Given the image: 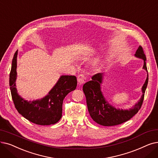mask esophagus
I'll return each instance as SVG.
<instances>
[{"instance_id":"obj_1","label":"esophagus","mask_w":158,"mask_h":158,"mask_svg":"<svg viewBox=\"0 0 158 158\" xmlns=\"http://www.w3.org/2000/svg\"><path fill=\"white\" fill-rule=\"evenodd\" d=\"M77 82L79 85H83L86 82V78L85 77L84 75L80 74L77 77Z\"/></svg>"}]
</instances>
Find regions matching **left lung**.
Here are the masks:
<instances>
[{
  "label": "left lung",
  "mask_w": 158,
  "mask_h": 158,
  "mask_svg": "<svg viewBox=\"0 0 158 158\" xmlns=\"http://www.w3.org/2000/svg\"><path fill=\"white\" fill-rule=\"evenodd\" d=\"M134 56L144 60L143 68L147 72L146 65L147 59L143 50V48L141 46H139ZM102 79H103L102 73L95 74L92 76V81L87 82L83 87V92L86 96L88 112L92 119L99 125L110 127L121 124L131 119L138 112L143 104L144 95L148 81V73L146 81L141 88L143 94L141 98L133 107L126 110L116 108L106 100L101 89Z\"/></svg>",
  "instance_id": "left-lung-1"
}]
</instances>
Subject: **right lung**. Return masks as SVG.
I'll return each instance as SVG.
<instances>
[{
  "label": "right lung",
  "instance_id": "obj_1",
  "mask_svg": "<svg viewBox=\"0 0 158 158\" xmlns=\"http://www.w3.org/2000/svg\"><path fill=\"white\" fill-rule=\"evenodd\" d=\"M17 51L13 56L10 74V86L12 99L18 112L30 122L39 125L56 124L62 117L63 102L70 92L75 90L77 78L74 75H61L45 97L32 101L25 100L17 92Z\"/></svg>",
  "mask_w": 158,
  "mask_h": 158
}]
</instances>
